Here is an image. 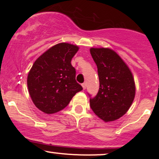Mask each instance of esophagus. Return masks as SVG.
Masks as SVG:
<instances>
[{"instance_id": "obj_1", "label": "esophagus", "mask_w": 159, "mask_h": 159, "mask_svg": "<svg viewBox=\"0 0 159 159\" xmlns=\"http://www.w3.org/2000/svg\"><path fill=\"white\" fill-rule=\"evenodd\" d=\"M81 85H82V87H83L84 90H85L86 87H87V84H86V83H83Z\"/></svg>"}]
</instances>
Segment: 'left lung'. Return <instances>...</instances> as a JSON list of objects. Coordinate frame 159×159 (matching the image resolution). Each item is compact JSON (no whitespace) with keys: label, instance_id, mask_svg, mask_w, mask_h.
I'll use <instances>...</instances> for the list:
<instances>
[{"label":"left lung","instance_id":"1","mask_svg":"<svg viewBox=\"0 0 159 159\" xmlns=\"http://www.w3.org/2000/svg\"><path fill=\"white\" fill-rule=\"evenodd\" d=\"M98 68L99 90L90 98L95 114L105 122H112L129 111L135 96V83L130 69L116 52L109 48H91Z\"/></svg>","mask_w":159,"mask_h":159}]
</instances>
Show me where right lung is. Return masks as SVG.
Returning <instances> with one entry per match:
<instances>
[{"label":"right lung","mask_w":159,"mask_h":159,"mask_svg":"<svg viewBox=\"0 0 159 159\" xmlns=\"http://www.w3.org/2000/svg\"><path fill=\"white\" fill-rule=\"evenodd\" d=\"M78 49V45L58 43L40 55L29 71V94L35 106L45 114L63 110L83 90L75 81V69L71 64Z\"/></svg>","instance_id":"1"}]
</instances>
